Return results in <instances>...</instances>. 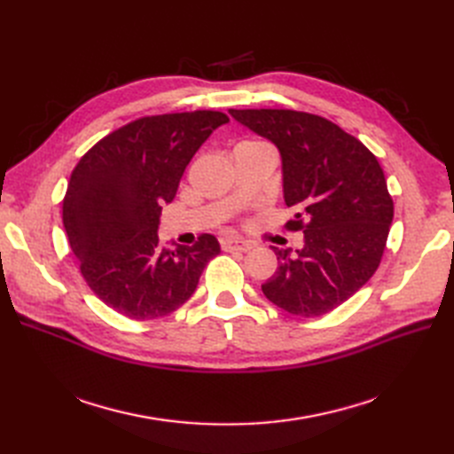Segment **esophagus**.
Segmentation results:
<instances>
[{
    "mask_svg": "<svg viewBox=\"0 0 454 454\" xmlns=\"http://www.w3.org/2000/svg\"><path fill=\"white\" fill-rule=\"evenodd\" d=\"M222 248L225 252H250L254 246L246 240L240 239H223L222 240Z\"/></svg>",
    "mask_w": 454,
    "mask_h": 454,
    "instance_id": "obj_1",
    "label": "esophagus"
}]
</instances>
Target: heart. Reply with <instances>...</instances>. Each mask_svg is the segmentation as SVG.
<instances>
[{
    "label": "heart",
    "instance_id": "heart-1",
    "mask_svg": "<svg viewBox=\"0 0 454 454\" xmlns=\"http://www.w3.org/2000/svg\"><path fill=\"white\" fill-rule=\"evenodd\" d=\"M257 145H265V144H261V142H242V144H239L237 145V149H246V147H257Z\"/></svg>",
    "mask_w": 454,
    "mask_h": 454
}]
</instances>
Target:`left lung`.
Masks as SVG:
<instances>
[{
    "label": "left lung",
    "mask_w": 454,
    "mask_h": 454,
    "mask_svg": "<svg viewBox=\"0 0 454 454\" xmlns=\"http://www.w3.org/2000/svg\"><path fill=\"white\" fill-rule=\"evenodd\" d=\"M277 145L282 189L305 246L278 250L277 272L261 286L282 310L314 318L350 299L373 277L387 246L394 202L377 157L324 117L294 109H229Z\"/></svg>",
    "instance_id": "obj_1"
}]
</instances>
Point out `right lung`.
<instances>
[{
  "label": "right lung",
  "instance_id": "1",
  "mask_svg": "<svg viewBox=\"0 0 454 454\" xmlns=\"http://www.w3.org/2000/svg\"><path fill=\"white\" fill-rule=\"evenodd\" d=\"M229 122L219 112L136 119L81 157L62 204L79 269L104 303L134 320L180 309L222 248L214 235L162 248L157 229L185 167L208 136Z\"/></svg>",
  "mask_w": 454,
  "mask_h": 454
}]
</instances>
